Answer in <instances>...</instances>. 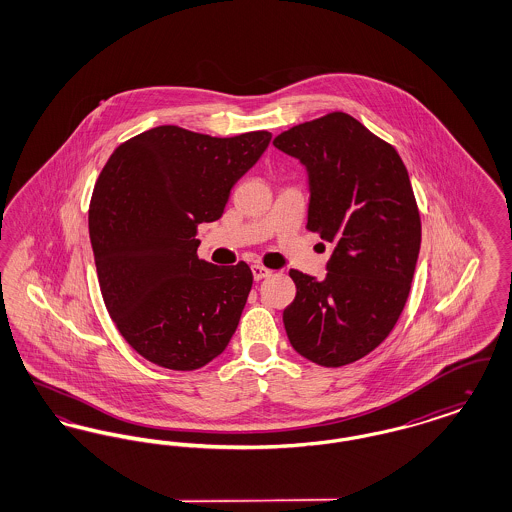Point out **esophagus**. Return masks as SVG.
I'll return each instance as SVG.
<instances>
[{"instance_id": "esophagus-1", "label": "esophagus", "mask_w": 512, "mask_h": 512, "mask_svg": "<svg viewBox=\"0 0 512 512\" xmlns=\"http://www.w3.org/2000/svg\"><path fill=\"white\" fill-rule=\"evenodd\" d=\"M251 272H253V278H255V280H263V278H268V276L272 274V270L263 267V265H253Z\"/></svg>"}]
</instances>
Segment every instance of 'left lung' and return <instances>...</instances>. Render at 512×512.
Instances as JSON below:
<instances>
[{"label":"left lung","mask_w":512,"mask_h":512,"mask_svg":"<svg viewBox=\"0 0 512 512\" xmlns=\"http://www.w3.org/2000/svg\"><path fill=\"white\" fill-rule=\"evenodd\" d=\"M272 144L307 167V230L334 244L324 280L290 270L288 340L317 365H351L390 336L411 292L422 226L409 172L395 147L341 111Z\"/></svg>","instance_id":"left-lung-1"}]
</instances>
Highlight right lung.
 <instances>
[{
  "label": "right lung",
  "mask_w": 512,
  "mask_h": 512,
  "mask_svg": "<svg viewBox=\"0 0 512 512\" xmlns=\"http://www.w3.org/2000/svg\"><path fill=\"white\" fill-rule=\"evenodd\" d=\"M270 138L165 124L122 142L99 172L88 211L99 290L122 338L149 363L201 368L236 332L251 268L199 261L195 236L201 222L222 217Z\"/></svg>",
  "instance_id": "add662e5"
}]
</instances>
